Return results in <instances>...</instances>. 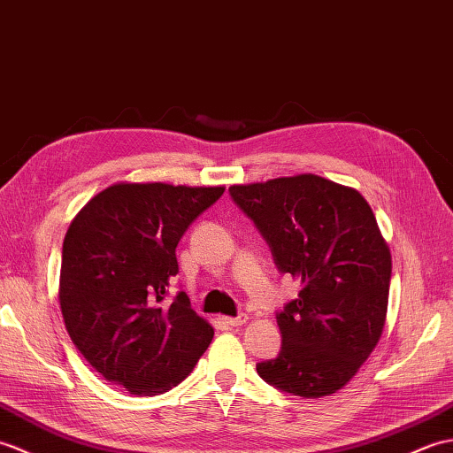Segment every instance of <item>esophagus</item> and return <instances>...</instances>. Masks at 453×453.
I'll use <instances>...</instances> for the list:
<instances>
[{"label": "esophagus", "mask_w": 453, "mask_h": 453, "mask_svg": "<svg viewBox=\"0 0 453 453\" xmlns=\"http://www.w3.org/2000/svg\"><path fill=\"white\" fill-rule=\"evenodd\" d=\"M223 319H225V324H226V326L238 327V326L246 324V321H248V316H246V314H238V316H234V318H223Z\"/></svg>", "instance_id": "34e87169"}]
</instances>
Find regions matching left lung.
Wrapping results in <instances>:
<instances>
[{"label":"left lung","mask_w":453,"mask_h":453,"mask_svg":"<svg viewBox=\"0 0 453 453\" xmlns=\"http://www.w3.org/2000/svg\"><path fill=\"white\" fill-rule=\"evenodd\" d=\"M254 220L280 273L300 290L279 310L280 350L257 363L261 380L285 394H335L378 345L386 324L389 248L357 189L316 174L230 186Z\"/></svg>","instance_id":"left-lung-1"}]
</instances>
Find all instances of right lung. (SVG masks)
I'll return each mask as SVG.
<instances>
[{"label": "right lung", "instance_id": "1", "mask_svg": "<svg viewBox=\"0 0 453 453\" xmlns=\"http://www.w3.org/2000/svg\"><path fill=\"white\" fill-rule=\"evenodd\" d=\"M225 188L114 184L69 225L59 306L75 347L110 384L134 395L178 386L205 353L213 327L184 290L166 303L178 275L176 246Z\"/></svg>", "mask_w": 453, "mask_h": 453}]
</instances>
